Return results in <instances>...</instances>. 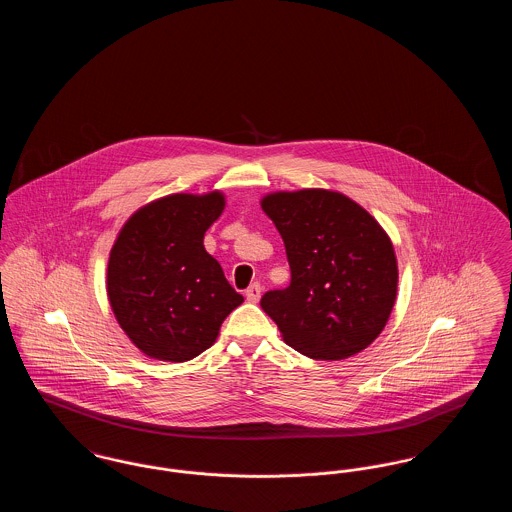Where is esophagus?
<instances>
[{"mask_svg": "<svg viewBox=\"0 0 512 512\" xmlns=\"http://www.w3.org/2000/svg\"><path fill=\"white\" fill-rule=\"evenodd\" d=\"M261 292H263V288H261L259 284H253V286H249V288L245 290V299H247L249 303H257V301L261 299Z\"/></svg>", "mask_w": 512, "mask_h": 512, "instance_id": "esophagus-1", "label": "esophagus"}]
</instances>
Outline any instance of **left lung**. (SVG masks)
I'll list each match as a JSON object with an SVG mask.
<instances>
[{"instance_id": "left-lung-1", "label": "left lung", "mask_w": 512, "mask_h": 512, "mask_svg": "<svg viewBox=\"0 0 512 512\" xmlns=\"http://www.w3.org/2000/svg\"><path fill=\"white\" fill-rule=\"evenodd\" d=\"M280 232L292 282L261 307L305 357L341 361L376 340L390 320L399 268L388 232L341 192L303 188L263 195Z\"/></svg>"}]
</instances>
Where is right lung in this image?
I'll return each mask as SVG.
<instances>
[{"label": "right lung", "instance_id": "right-lung-1", "mask_svg": "<svg viewBox=\"0 0 512 512\" xmlns=\"http://www.w3.org/2000/svg\"><path fill=\"white\" fill-rule=\"evenodd\" d=\"M224 207L220 190L165 195L134 211L117 234L107 299L122 332L149 359H194L244 303L203 245Z\"/></svg>", "mask_w": 512, "mask_h": 512}]
</instances>
